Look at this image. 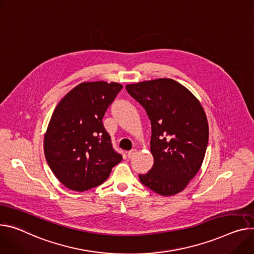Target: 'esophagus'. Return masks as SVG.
Masks as SVG:
<instances>
[{
  "mask_svg": "<svg viewBox=\"0 0 254 254\" xmlns=\"http://www.w3.org/2000/svg\"><path fill=\"white\" fill-rule=\"evenodd\" d=\"M135 153H136V150H135V149H132V150L128 151V153H127V157H128V158H132V157L135 155Z\"/></svg>",
  "mask_w": 254,
  "mask_h": 254,
  "instance_id": "1",
  "label": "esophagus"
}]
</instances>
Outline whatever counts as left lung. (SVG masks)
<instances>
[{"mask_svg":"<svg viewBox=\"0 0 254 254\" xmlns=\"http://www.w3.org/2000/svg\"><path fill=\"white\" fill-rule=\"evenodd\" d=\"M151 121L154 165L140 174L145 187L158 194L174 195L188 187L201 167L209 142V125L197 98L172 79L126 86Z\"/></svg>","mask_w":254,"mask_h":254,"instance_id":"obj_1","label":"left lung"}]
</instances>
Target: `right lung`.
<instances>
[{"instance_id": "right-lung-1", "label": "right lung", "mask_w": 254, "mask_h": 254, "mask_svg": "<svg viewBox=\"0 0 254 254\" xmlns=\"http://www.w3.org/2000/svg\"><path fill=\"white\" fill-rule=\"evenodd\" d=\"M123 85L84 82L59 102L44 134V155L67 189L84 191L100 186L123 160L111 145L102 119Z\"/></svg>"}]
</instances>
